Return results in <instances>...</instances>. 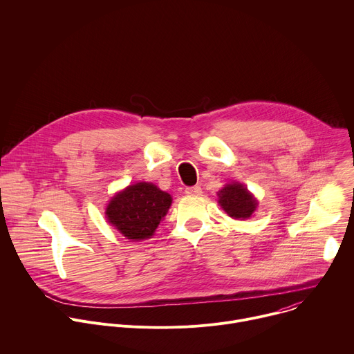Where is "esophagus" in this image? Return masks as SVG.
I'll return each mask as SVG.
<instances>
[{"mask_svg":"<svg viewBox=\"0 0 354 354\" xmlns=\"http://www.w3.org/2000/svg\"><path fill=\"white\" fill-rule=\"evenodd\" d=\"M185 193L187 196H198L201 193V187L200 186H190L185 189Z\"/></svg>","mask_w":354,"mask_h":354,"instance_id":"esophagus-1","label":"esophagus"}]
</instances>
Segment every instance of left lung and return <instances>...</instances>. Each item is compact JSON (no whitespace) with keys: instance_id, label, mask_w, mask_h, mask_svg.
Returning <instances> with one entry per match:
<instances>
[{"instance_id":"1","label":"left lung","mask_w":354,"mask_h":354,"mask_svg":"<svg viewBox=\"0 0 354 354\" xmlns=\"http://www.w3.org/2000/svg\"><path fill=\"white\" fill-rule=\"evenodd\" d=\"M218 203L223 211L234 219L250 218L259 205L248 187L239 182L225 185L218 192Z\"/></svg>"}]
</instances>
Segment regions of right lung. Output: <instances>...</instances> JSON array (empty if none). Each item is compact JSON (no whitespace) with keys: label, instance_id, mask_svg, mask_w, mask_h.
Segmentation results:
<instances>
[{"label":"right lung","instance_id":"1","mask_svg":"<svg viewBox=\"0 0 354 354\" xmlns=\"http://www.w3.org/2000/svg\"><path fill=\"white\" fill-rule=\"evenodd\" d=\"M172 203L171 194L150 182L131 185L106 205L105 218L132 242L151 238Z\"/></svg>","mask_w":354,"mask_h":354}]
</instances>
